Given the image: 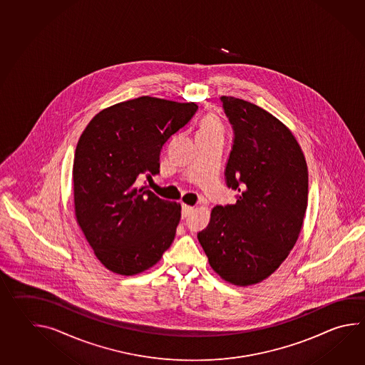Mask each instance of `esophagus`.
Returning <instances> with one entry per match:
<instances>
[{"mask_svg":"<svg viewBox=\"0 0 365 365\" xmlns=\"http://www.w3.org/2000/svg\"><path fill=\"white\" fill-rule=\"evenodd\" d=\"M194 212V207L190 205H182V218H187Z\"/></svg>","mask_w":365,"mask_h":365,"instance_id":"1","label":"esophagus"}]
</instances>
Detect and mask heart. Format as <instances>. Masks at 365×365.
<instances>
[{"instance_id":"heart-1","label":"heart","mask_w":365,"mask_h":365,"mask_svg":"<svg viewBox=\"0 0 365 365\" xmlns=\"http://www.w3.org/2000/svg\"><path fill=\"white\" fill-rule=\"evenodd\" d=\"M200 135H212L220 134L222 135V125L220 123V120L213 117V115H208L201 120L200 127H199V133Z\"/></svg>"}]
</instances>
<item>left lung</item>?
Segmentation results:
<instances>
[{
	"label": "left lung",
	"instance_id": "8db88e82",
	"mask_svg": "<svg viewBox=\"0 0 365 365\" xmlns=\"http://www.w3.org/2000/svg\"><path fill=\"white\" fill-rule=\"evenodd\" d=\"M221 103L234 134L225 180L237 202L216 205L197 239L215 272L248 286L268 278L295 245L308 170L297 139L270 113L235 97Z\"/></svg>",
	"mask_w": 365,
	"mask_h": 365
}]
</instances>
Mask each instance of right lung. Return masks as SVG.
Here are the masks:
<instances>
[{"mask_svg": "<svg viewBox=\"0 0 365 365\" xmlns=\"http://www.w3.org/2000/svg\"><path fill=\"white\" fill-rule=\"evenodd\" d=\"M196 112L194 103L138 97L104 109L83 131L73 166L75 216L105 268L138 274L173 243L180 205L140 182L160 173L165 144Z\"/></svg>", "mask_w": 365, "mask_h": 365, "instance_id": "add662e5", "label": "right lung"}]
</instances>
